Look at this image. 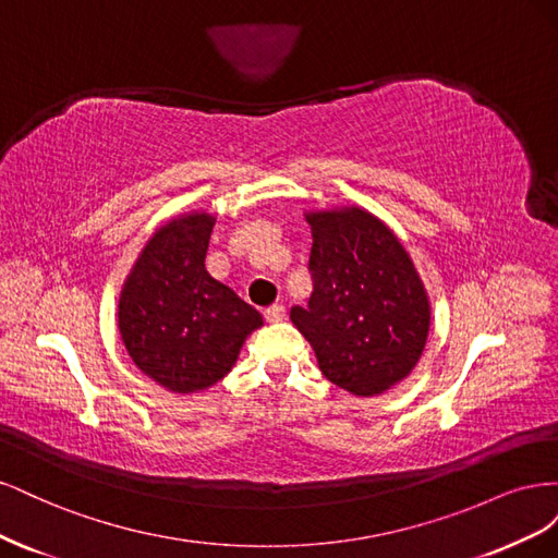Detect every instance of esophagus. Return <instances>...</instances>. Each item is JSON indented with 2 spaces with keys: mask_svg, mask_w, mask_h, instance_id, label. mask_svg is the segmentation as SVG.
<instances>
[{
  "mask_svg": "<svg viewBox=\"0 0 558 558\" xmlns=\"http://www.w3.org/2000/svg\"><path fill=\"white\" fill-rule=\"evenodd\" d=\"M265 318L269 320V324H279V320L286 318V307L283 305H272L265 310Z\"/></svg>",
  "mask_w": 558,
  "mask_h": 558,
  "instance_id": "34e87169",
  "label": "esophagus"
}]
</instances>
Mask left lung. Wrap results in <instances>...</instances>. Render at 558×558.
Returning a JSON list of instances; mask_svg holds the SVG:
<instances>
[{"label":"left lung","mask_w":558,"mask_h":558,"mask_svg":"<svg viewBox=\"0 0 558 558\" xmlns=\"http://www.w3.org/2000/svg\"><path fill=\"white\" fill-rule=\"evenodd\" d=\"M314 293L291 320L318 369L351 396L373 398L412 375L426 349L430 300L414 260L379 216L359 205L305 211Z\"/></svg>","instance_id":"1"}]
</instances>
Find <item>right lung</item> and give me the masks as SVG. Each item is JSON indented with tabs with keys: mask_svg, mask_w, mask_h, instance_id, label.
<instances>
[{
	"mask_svg": "<svg viewBox=\"0 0 558 558\" xmlns=\"http://www.w3.org/2000/svg\"><path fill=\"white\" fill-rule=\"evenodd\" d=\"M216 216L185 211L150 234L118 295V332L142 375L172 393H202L238 363L263 326L230 286L205 267Z\"/></svg>",
	"mask_w": 558,
	"mask_h": 558,
	"instance_id": "1",
	"label": "right lung"
}]
</instances>
